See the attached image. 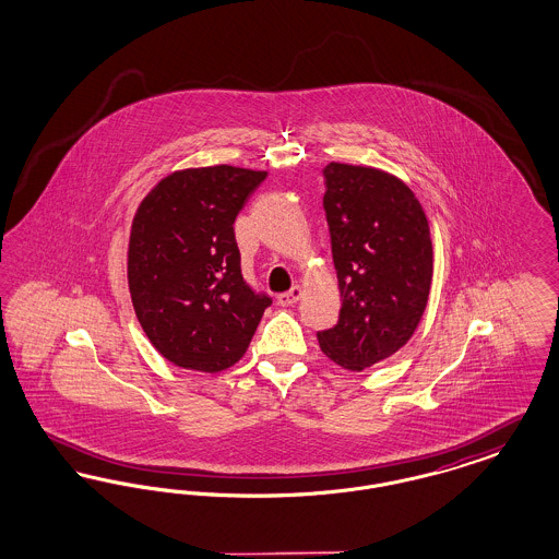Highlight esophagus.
I'll return each mask as SVG.
<instances>
[{"instance_id": "1", "label": "esophagus", "mask_w": 559, "mask_h": 559, "mask_svg": "<svg viewBox=\"0 0 559 559\" xmlns=\"http://www.w3.org/2000/svg\"><path fill=\"white\" fill-rule=\"evenodd\" d=\"M299 297H301V287H293L287 293H281L278 297H276V301L281 304V306H293V304H297L299 301Z\"/></svg>"}]
</instances>
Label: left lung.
<instances>
[{
    "label": "left lung",
    "instance_id": "left-lung-1",
    "mask_svg": "<svg viewBox=\"0 0 559 559\" xmlns=\"http://www.w3.org/2000/svg\"><path fill=\"white\" fill-rule=\"evenodd\" d=\"M322 176L342 310L317 337L333 362L362 371L399 352L424 317L433 272L429 224L413 190L385 171L329 163Z\"/></svg>",
    "mask_w": 559,
    "mask_h": 559
}]
</instances>
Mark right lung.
I'll list each match as a JSON object with an SVG mask.
<instances>
[{"label":"right lung","instance_id":"add662e5","mask_svg":"<svg viewBox=\"0 0 559 559\" xmlns=\"http://www.w3.org/2000/svg\"><path fill=\"white\" fill-rule=\"evenodd\" d=\"M266 171L230 165L163 178L133 217L128 278L133 310L169 362L233 367L272 304L240 272L235 219Z\"/></svg>","mask_w":559,"mask_h":559}]
</instances>
